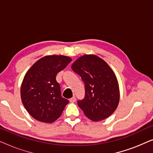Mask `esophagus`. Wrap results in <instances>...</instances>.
I'll list each match as a JSON object with an SVG mask.
<instances>
[{
	"instance_id": "1",
	"label": "esophagus",
	"mask_w": 153,
	"mask_h": 153,
	"mask_svg": "<svg viewBox=\"0 0 153 153\" xmlns=\"http://www.w3.org/2000/svg\"><path fill=\"white\" fill-rule=\"evenodd\" d=\"M76 97H72V98H70V102H72V103H74V102H76Z\"/></svg>"
}]
</instances>
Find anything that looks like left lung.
<instances>
[{"mask_svg": "<svg viewBox=\"0 0 153 153\" xmlns=\"http://www.w3.org/2000/svg\"><path fill=\"white\" fill-rule=\"evenodd\" d=\"M85 85V97L77 102L85 116L93 121L107 118L120 100L117 78L108 65L95 55H83L72 65Z\"/></svg>", "mask_w": 153, "mask_h": 153, "instance_id": "8db88e82", "label": "left lung"}]
</instances>
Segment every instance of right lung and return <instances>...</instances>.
<instances>
[{"label": "right lung", "instance_id": "right-lung-1", "mask_svg": "<svg viewBox=\"0 0 153 153\" xmlns=\"http://www.w3.org/2000/svg\"><path fill=\"white\" fill-rule=\"evenodd\" d=\"M72 61L65 56H47L37 60L25 75L21 97L27 111L43 123H53L69 103L62 97L56 75Z\"/></svg>", "mask_w": 153, "mask_h": 153}]
</instances>
